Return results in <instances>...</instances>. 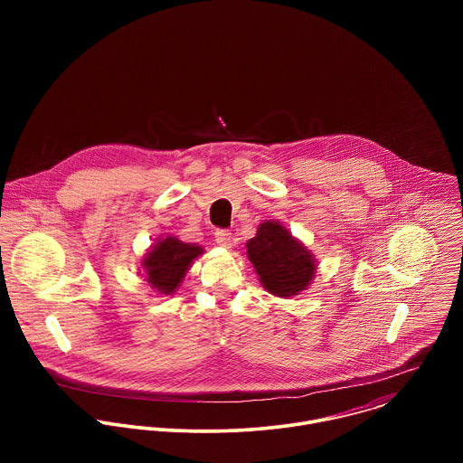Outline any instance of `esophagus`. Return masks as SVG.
Here are the masks:
<instances>
[{
    "mask_svg": "<svg viewBox=\"0 0 463 463\" xmlns=\"http://www.w3.org/2000/svg\"><path fill=\"white\" fill-rule=\"evenodd\" d=\"M215 242L222 248H230L232 246V233L228 230H215Z\"/></svg>",
    "mask_w": 463,
    "mask_h": 463,
    "instance_id": "esophagus-1",
    "label": "esophagus"
}]
</instances>
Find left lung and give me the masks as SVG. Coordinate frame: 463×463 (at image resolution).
Masks as SVG:
<instances>
[{"mask_svg":"<svg viewBox=\"0 0 463 463\" xmlns=\"http://www.w3.org/2000/svg\"><path fill=\"white\" fill-rule=\"evenodd\" d=\"M246 248L265 290L278 298L298 296L316 276L314 255L278 221L262 222Z\"/></svg>","mask_w":463,"mask_h":463,"instance_id":"left-lung-1","label":"left lung"}]
</instances>
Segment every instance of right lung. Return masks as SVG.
Wrapping results in <instances>:
<instances>
[{
  "instance_id": "1",
  "label": "right lung",
  "mask_w": 463,
  "mask_h": 463,
  "mask_svg": "<svg viewBox=\"0 0 463 463\" xmlns=\"http://www.w3.org/2000/svg\"><path fill=\"white\" fill-rule=\"evenodd\" d=\"M199 255H203L201 246L185 244L171 235L158 239L142 260L146 279L156 292L169 296L180 287Z\"/></svg>"
}]
</instances>
